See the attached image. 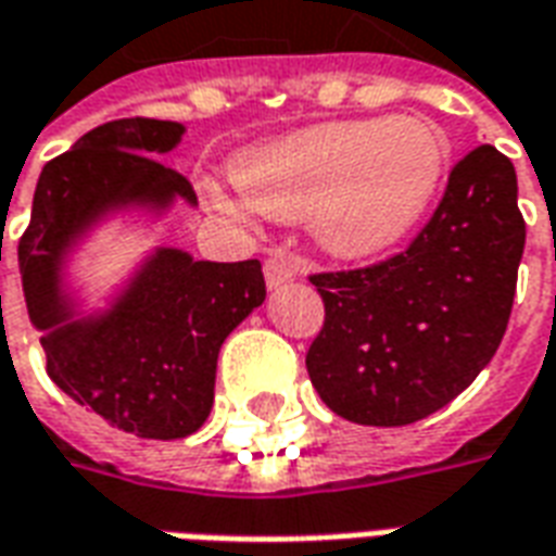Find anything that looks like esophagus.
Segmentation results:
<instances>
[{"label":"esophagus","mask_w":556,"mask_h":556,"mask_svg":"<svg viewBox=\"0 0 556 556\" xmlns=\"http://www.w3.org/2000/svg\"><path fill=\"white\" fill-rule=\"evenodd\" d=\"M298 277V265L286 258L282 253H274L270 258H265V279L270 289H279L282 282H289V279Z\"/></svg>","instance_id":"esophagus-1"}]
</instances>
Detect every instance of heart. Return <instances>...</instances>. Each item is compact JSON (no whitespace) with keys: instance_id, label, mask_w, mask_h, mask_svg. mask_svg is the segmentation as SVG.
<instances>
[{"instance_id":"1","label":"heart","mask_w":556,"mask_h":556,"mask_svg":"<svg viewBox=\"0 0 556 556\" xmlns=\"http://www.w3.org/2000/svg\"><path fill=\"white\" fill-rule=\"evenodd\" d=\"M446 163L450 142L429 118H351L247 148L231 181L262 217L309 219L325 253L372 258L426 217Z\"/></svg>"}]
</instances>
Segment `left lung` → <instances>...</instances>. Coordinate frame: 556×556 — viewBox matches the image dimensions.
<instances>
[{
	"mask_svg": "<svg viewBox=\"0 0 556 556\" xmlns=\"http://www.w3.org/2000/svg\"><path fill=\"white\" fill-rule=\"evenodd\" d=\"M525 235L513 160L479 146L405 253L309 277L325 327L306 372L327 408L361 426H408L473 384L509 325Z\"/></svg>",
	"mask_w": 556,
	"mask_h": 556,
	"instance_id": "obj_1",
	"label": "left lung"
}]
</instances>
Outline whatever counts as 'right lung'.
<instances>
[{
	"mask_svg": "<svg viewBox=\"0 0 556 556\" xmlns=\"http://www.w3.org/2000/svg\"><path fill=\"white\" fill-rule=\"evenodd\" d=\"M178 122L118 118L43 166L29 229L20 238L23 294L59 390L139 438H187L211 414L223 342L265 301L258 258L195 262L157 247L106 309L83 315L65 289L77 243L118 211L160 217L175 199L195 207L181 172L163 166Z\"/></svg>",
	"mask_w": 556,
	"mask_h": 556,
	"instance_id": "add662e5",
	"label": "right lung"
}]
</instances>
